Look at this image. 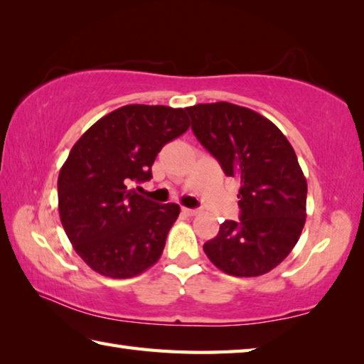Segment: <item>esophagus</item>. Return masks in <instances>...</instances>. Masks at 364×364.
<instances>
[{"label": "esophagus", "mask_w": 364, "mask_h": 364, "mask_svg": "<svg viewBox=\"0 0 364 364\" xmlns=\"http://www.w3.org/2000/svg\"><path fill=\"white\" fill-rule=\"evenodd\" d=\"M199 211L200 210H197V208H186V207L183 208V213L188 215V216H196L197 213H199Z\"/></svg>", "instance_id": "34e87169"}]
</instances>
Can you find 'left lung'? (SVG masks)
<instances>
[{
    "instance_id": "obj_1",
    "label": "left lung",
    "mask_w": 364,
    "mask_h": 364,
    "mask_svg": "<svg viewBox=\"0 0 364 364\" xmlns=\"http://www.w3.org/2000/svg\"><path fill=\"white\" fill-rule=\"evenodd\" d=\"M191 129L224 173L240 181V221H224L205 255L224 274H267L291 253L306 224L307 181L282 130L228 102L186 108Z\"/></svg>"
}]
</instances>
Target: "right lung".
Masks as SVG:
<instances>
[{
    "instance_id": "right-lung-1",
    "label": "right lung",
    "mask_w": 364,
    "mask_h": 364,
    "mask_svg": "<svg viewBox=\"0 0 364 364\" xmlns=\"http://www.w3.org/2000/svg\"><path fill=\"white\" fill-rule=\"evenodd\" d=\"M188 129L183 108L125 105L98 119L71 148L58 173V213L92 270L132 279L159 261L180 205L151 202L130 186L148 181L157 153Z\"/></svg>"
}]
</instances>
